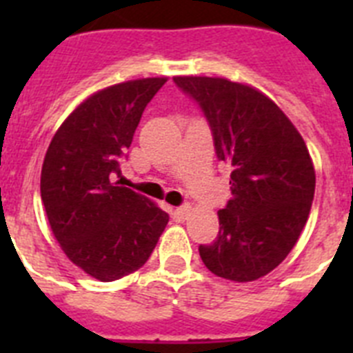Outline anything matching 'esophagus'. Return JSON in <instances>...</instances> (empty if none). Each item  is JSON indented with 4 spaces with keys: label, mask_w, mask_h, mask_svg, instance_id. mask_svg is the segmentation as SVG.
Returning a JSON list of instances; mask_svg holds the SVG:
<instances>
[{
    "label": "esophagus",
    "mask_w": 353,
    "mask_h": 353,
    "mask_svg": "<svg viewBox=\"0 0 353 353\" xmlns=\"http://www.w3.org/2000/svg\"><path fill=\"white\" fill-rule=\"evenodd\" d=\"M189 210H191V207L189 205H182V207H179L176 210H174V217H179V219H183L187 214H189Z\"/></svg>",
    "instance_id": "esophagus-1"
}]
</instances>
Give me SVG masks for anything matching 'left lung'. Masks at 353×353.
<instances>
[{"mask_svg":"<svg viewBox=\"0 0 353 353\" xmlns=\"http://www.w3.org/2000/svg\"><path fill=\"white\" fill-rule=\"evenodd\" d=\"M194 99L226 162L232 199L219 215V235L199 245L215 276L248 283L267 276L297 244L314 196L307 146L281 109L248 84L223 77L176 76Z\"/></svg>","mask_w":353,"mask_h":353,"instance_id":"left-lung-1","label":"left lung"}]
</instances>
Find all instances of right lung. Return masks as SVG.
<instances>
[{
	"label": "right lung",
	"instance_id": "add662e5",
	"mask_svg": "<svg viewBox=\"0 0 353 353\" xmlns=\"http://www.w3.org/2000/svg\"><path fill=\"white\" fill-rule=\"evenodd\" d=\"M166 77L127 81L77 105L56 130L43 159L40 196L68 260L99 281H114L146 263L170 215L121 185L146 104Z\"/></svg>",
	"mask_w": 353,
	"mask_h": 353
}]
</instances>
